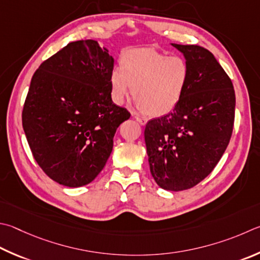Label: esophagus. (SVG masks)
I'll return each mask as SVG.
<instances>
[{
    "label": "esophagus",
    "mask_w": 260,
    "mask_h": 260,
    "mask_svg": "<svg viewBox=\"0 0 260 260\" xmlns=\"http://www.w3.org/2000/svg\"><path fill=\"white\" fill-rule=\"evenodd\" d=\"M133 117L135 118L136 119V121L139 122V124H141V125H145L146 124V118H144V117H140V116H138V115H133Z\"/></svg>",
    "instance_id": "esophagus-1"
}]
</instances>
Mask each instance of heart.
Here are the masks:
<instances>
[{"instance_id": "heart-1", "label": "heart", "mask_w": 260, "mask_h": 260, "mask_svg": "<svg viewBox=\"0 0 260 260\" xmlns=\"http://www.w3.org/2000/svg\"><path fill=\"white\" fill-rule=\"evenodd\" d=\"M110 74L111 98L122 105L132 93L136 107L150 116L173 111L185 94L191 78L187 60L152 49H132L121 55Z\"/></svg>"}]
</instances>
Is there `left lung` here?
<instances>
[{
	"label": "left lung",
	"mask_w": 260,
	"mask_h": 260,
	"mask_svg": "<svg viewBox=\"0 0 260 260\" xmlns=\"http://www.w3.org/2000/svg\"><path fill=\"white\" fill-rule=\"evenodd\" d=\"M172 45L190 64V83L175 109L148 121L144 140L155 183L165 190L183 191L208 176L228 148L235 93L211 52L199 45Z\"/></svg>",
	"instance_id": "8db88e82"
}]
</instances>
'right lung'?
Returning a JSON list of instances; mask_svg holds the SVG:
<instances>
[{
  "label": "right lung",
  "instance_id": "1",
  "mask_svg": "<svg viewBox=\"0 0 260 260\" xmlns=\"http://www.w3.org/2000/svg\"><path fill=\"white\" fill-rule=\"evenodd\" d=\"M114 58L96 41L72 42L31 78L22 127L34 159L61 185L78 187L106 166L114 136L131 117L111 100Z\"/></svg>",
  "mask_w": 260,
  "mask_h": 260
}]
</instances>
